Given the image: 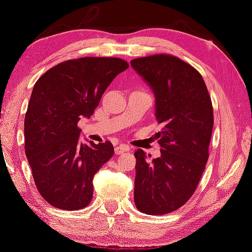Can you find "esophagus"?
<instances>
[{
  "mask_svg": "<svg viewBox=\"0 0 252 252\" xmlns=\"http://www.w3.org/2000/svg\"><path fill=\"white\" fill-rule=\"evenodd\" d=\"M130 150V148L126 144H121V145H118L114 148V152H116V154L120 155V154H123L125 152H127V151Z\"/></svg>",
  "mask_w": 252,
  "mask_h": 252,
  "instance_id": "34e87169",
  "label": "esophagus"
}]
</instances>
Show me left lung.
Returning a JSON list of instances; mask_svg holds the SVG:
<instances>
[{
	"mask_svg": "<svg viewBox=\"0 0 252 252\" xmlns=\"http://www.w3.org/2000/svg\"><path fill=\"white\" fill-rule=\"evenodd\" d=\"M155 94L161 157L134 153V203L140 212L165 215L185 205L208 161L214 126L212 99L202 75L181 58L157 54L131 61ZM150 158V155H149Z\"/></svg>",
	"mask_w": 252,
	"mask_h": 252,
	"instance_id": "obj_1",
	"label": "left lung"
}]
</instances>
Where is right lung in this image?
<instances>
[{
    "label": "right lung",
    "mask_w": 252,
    "mask_h": 252,
    "mask_svg": "<svg viewBox=\"0 0 252 252\" xmlns=\"http://www.w3.org/2000/svg\"><path fill=\"white\" fill-rule=\"evenodd\" d=\"M129 63L117 57L63 62L39 77L24 120L25 154L42 197L63 210L93 199L94 175L114 153L111 142L80 144L82 117L90 118L104 90Z\"/></svg>",
    "instance_id": "add662e5"
}]
</instances>
